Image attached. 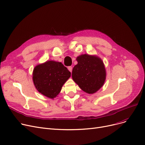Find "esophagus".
<instances>
[{"label":"esophagus","instance_id":"obj_1","mask_svg":"<svg viewBox=\"0 0 145 145\" xmlns=\"http://www.w3.org/2000/svg\"><path fill=\"white\" fill-rule=\"evenodd\" d=\"M67 69H68V70L72 73V66H69L67 67Z\"/></svg>","mask_w":145,"mask_h":145}]
</instances>
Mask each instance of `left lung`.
Here are the masks:
<instances>
[{
    "label": "left lung",
    "instance_id": "1",
    "mask_svg": "<svg viewBox=\"0 0 145 145\" xmlns=\"http://www.w3.org/2000/svg\"><path fill=\"white\" fill-rule=\"evenodd\" d=\"M78 64L72 70L74 82L85 92L93 94L104 85L106 69L102 60L96 55H81L77 57Z\"/></svg>",
    "mask_w": 145,
    "mask_h": 145
}]
</instances>
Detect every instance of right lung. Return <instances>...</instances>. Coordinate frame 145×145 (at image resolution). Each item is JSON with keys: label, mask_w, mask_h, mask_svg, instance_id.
Here are the masks:
<instances>
[{"label": "right lung", "mask_w": 145, "mask_h": 145, "mask_svg": "<svg viewBox=\"0 0 145 145\" xmlns=\"http://www.w3.org/2000/svg\"><path fill=\"white\" fill-rule=\"evenodd\" d=\"M32 76L34 85L38 92L53 99L59 94L63 85L71 77V73L61 62L48 60L36 65Z\"/></svg>", "instance_id": "1"}]
</instances>
